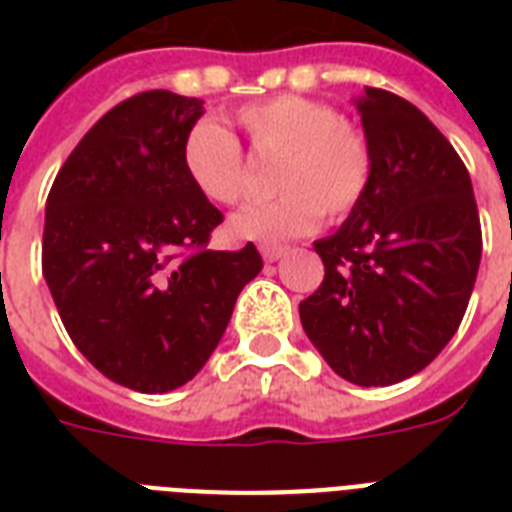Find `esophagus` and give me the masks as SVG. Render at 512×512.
Here are the masks:
<instances>
[{"instance_id": "obj_1", "label": "esophagus", "mask_w": 512, "mask_h": 512, "mask_svg": "<svg viewBox=\"0 0 512 512\" xmlns=\"http://www.w3.org/2000/svg\"><path fill=\"white\" fill-rule=\"evenodd\" d=\"M284 252H287V249H284V247H273V244H263V247H260V255H263L265 263H276V260H279V257L284 255Z\"/></svg>"}]
</instances>
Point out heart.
Masks as SVG:
<instances>
[{
  "instance_id": "obj_1",
  "label": "heart",
  "mask_w": 512,
  "mask_h": 512,
  "mask_svg": "<svg viewBox=\"0 0 512 512\" xmlns=\"http://www.w3.org/2000/svg\"><path fill=\"white\" fill-rule=\"evenodd\" d=\"M236 122L257 154L279 156L273 188L228 220L241 241H289L316 228L321 215L345 217L364 199L372 180V146L335 106L303 95H279L239 108ZM183 170L191 185L215 204H236L247 191L239 143L212 122H199L183 143Z\"/></svg>"
}]
</instances>
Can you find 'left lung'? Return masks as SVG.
Listing matches in <instances>:
<instances>
[{
	"label": "left lung",
	"instance_id": "obj_1",
	"mask_svg": "<svg viewBox=\"0 0 512 512\" xmlns=\"http://www.w3.org/2000/svg\"><path fill=\"white\" fill-rule=\"evenodd\" d=\"M374 167L364 199L313 247L324 281L300 321L342 380L412 377L460 327L481 263V220L465 164L409 100L364 87L356 100Z\"/></svg>",
	"mask_w": 512,
	"mask_h": 512
}]
</instances>
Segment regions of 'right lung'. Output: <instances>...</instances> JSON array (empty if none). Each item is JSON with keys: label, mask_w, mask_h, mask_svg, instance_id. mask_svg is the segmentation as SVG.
<instances>
[{"label": "right lung", "mask_w": 512, "mask_h": 512, "mask_svg": "<svg viewBox=\"0 0 512 512\" xmlns=\"http://www.w3.org/2000/svg\"><path fill=\"white\" fill-rule=\"evenodd\" d=\"M204 100L148 90L114 106L47 196L42 273L68 337L108 380L170 393L196 377L263 268L207 249L223 212L183 170Z\"/></svg>", "instance_id": "obj_1"}]
</instances>
